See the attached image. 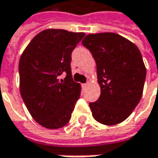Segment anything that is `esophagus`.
Here are the masks:
<instances>
[{
    "mask_svg": "<svg viewBox=\"0 0 158 158\" xmlns=\"http://www.w3.org/2000/svg\"><path fill=\"white\" fill-rule=\"evenodd\" d=\"M88 85H89V83H88V82H87V83H84V84H82V86H83L84 88H85V87H87Z\"/></svg>",
    "mask_w": 158,
    "mask_h": 158,
    "instance_id": "1",
    "label": "esophagus"
}]
</instances>
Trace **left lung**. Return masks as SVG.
Returning a JSON list of instances; mask_svg holds the SVG:
<instances>
[{
  "mask_svg": "<svg viewBox=\"0 0 158 158\" xmlns=\"http://www.w3.org/2000/svg\"><path fill=\"white\" fill-rule=\"evenodd\" d=\"M82 45L93 56L97 66L101 95L90 102L93 118L105 125H115L125 119L139 103L146 69L138 48L115 33L90 34Z\"/></svg>",
  "mask_w": 158,
  "mask_h": 158,
  "instance_id": "left-lung-1",
  "label": "left lung"
}]
</instances>
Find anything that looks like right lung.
<instances>
[{"mask_svg":"<svg viewBox=\"0 0 158 158\" xmlns=\"http://www.w3.org/2000/svg\"><path fill=\"white\" fill-rule=\"evenodd\" d=\"M84 33L47 29L37 34L19 61L20 92L35 122L48 129L65 126L80 96L71 75V53ZM66 73L65 79L59 76Z\"/></svg>","mask_w":158,"mask_h":158,"instance_id":"obj_1","label":"right lung"}]
</instances>
